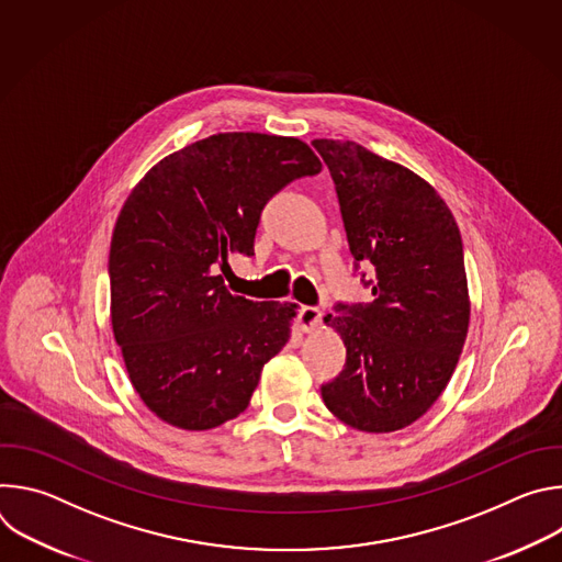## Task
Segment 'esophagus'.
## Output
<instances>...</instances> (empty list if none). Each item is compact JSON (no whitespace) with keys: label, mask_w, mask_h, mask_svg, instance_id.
Wrapping results in <instances>:
<instances>
[{"label":"esophagus","mask_w":562,"mask_h":562,"mask_svg":"<svg viewBox=\"0 0 562 562\" xmlns=\"http://www.w3.org/2000/svg\"><path fill=\"white\" fill-rule=\"evenodd\" d=\"M319 319H323V311L317 306H302L297 313V325L304 334H311L319 325Z\"/></svg>","instance_id":"esophagus-1"}]
</instances>
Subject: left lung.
<instances>
[{
    "label": "left lung",
    "instance_id": "obj_1",
    "mask_svg": "<svg viewBox=\"0 0 562 562\" xmlns=\"http://www.w3.org/2000/svg\"><path fill=\"white\" fill-rule=\"evenodd\" d=\"M336 182L356 267L375 269L373 302L338 304L325 325L347 347L323 384L327 409L367 434L425 416L453 375L469 329L458 224L436 189L356 142L313 139Z\"/></svg>",
    "mask_w": 562,
    "mask_h": 562
}]
</instances>
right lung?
<instances>
[{
    "mask_svg": "<svg viewBox=\"0 0 562 562\" xmlns=\"http://www.w3.org/2000/svg\"><path fill=\"white\" fill-rule=\"evenodd\" d=\"M323 169L297 137L217 133L167 155L126 198L111 239V323L133 389L167 425L206 431L243 414L291 338L293 302L224 286L254 256L265 204Z\"/></svg>",
    "mask_w": 562,
    "mask_h": 562,
    "instance_id": "right-lung-1",
    "label": "right lung"
}]
</instances>
